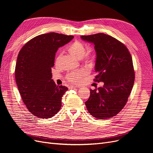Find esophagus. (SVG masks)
Instances as JSON below:
<instances>
[{
	"label": "esophagus",
	"instance_id": "esophagus-1",
	"mask_svg": "<svg viewBox=\"0 0 153 153\" xmlns=\"http://www.w3.org/2000/svg\"><path fill=\"white\" fill-rule=\"evenodd\" d=\"M75 88H77V87H76V86H74V85H69V89H75Z\"/></svg>",
	"mask_w": 153,
	"mask_h": 153
}]
</instances>
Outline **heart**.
I'll return each instance as SVG.
<instances>
[{"instance_id": "obj_1", "label": "heart", "mask_w": 153, "mask_h": 153, "mask_svg": "<svg viewBox=\"0 0 153 153\" xmlns=\"http://www.w3.org/2000/svg\"><path fill=\"white\" fill-rule=\"evenodd\" d=\"M69 52L74 57L78 59H83L86 64H92L94 61V55L91 53H85V46L80 41H75L68 48ZM61 54H59L57 60L60 59ZM85 75V71L84 70H78L69 73L67 75V80L73 84H78Z\"/></svg>"}]
</instances>
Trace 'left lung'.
<instances>
[{"label":"left lung","instance_id":"left-lung-1","mask_svg":"<svg viewBox=\"0 0 153 153\" xmlns=\"http://www.w3.org/2000/svg\"><path fill=\"white\" fill-rule=\"evenodd\" d=\"M93 43L96 52L94 81L103 82V87L90 90L85 102L94 117L105 119L116 115L126 105L135 81L132 57L121 41L103 33L81 36Z\"/></svg>","mask_w":153,"mask_h":153}]
</instances>
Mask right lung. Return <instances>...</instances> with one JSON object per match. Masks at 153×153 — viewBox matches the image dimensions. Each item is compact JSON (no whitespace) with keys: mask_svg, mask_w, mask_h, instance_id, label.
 I'll return each instance as SVG.
<instances>
[{"mask_svg":"<svg viewBox=\"0 0 153 153\" xmlns=\"http://www.w3.org/2000/svg\"><path fill=\"white\" fill-rule=\"evenodd\" d=\"M74 37L50 32L34 37L20 50L15 67V79L24 103L39 118H51L61 108L66 86L52 79L55 53Z\"/></svg>","mask_w":153,"mask_h":153,"instance_id":"1","label":"right lung"}]
</instances>
